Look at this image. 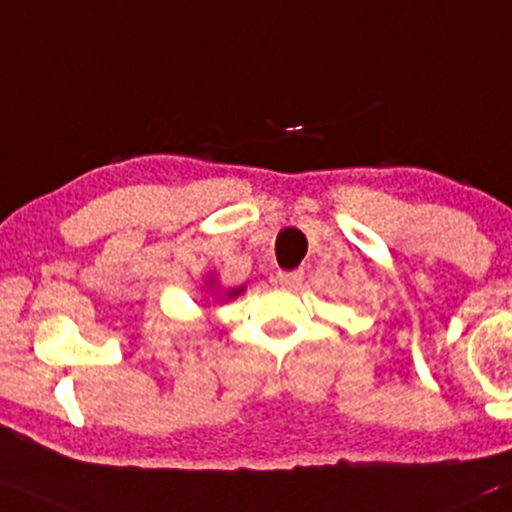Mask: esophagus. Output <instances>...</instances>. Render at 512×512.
Here are the masks:
<instances>
[{
    "mask_svg": "<svg viewBox=\"0 0 512 512\" xmlns=\"http://www.w3.org/2000/svg\"><path fill=\"white\" fill-rule=\"evenodd\" d=\"M301 280H304V270H280L277 273V282L282 287H299Z\"/></svg>",
    "mask_w": 512,
    "mask_h": 512,
    "instance_id": "esophagus-1",
    "label": "esophagus"
}]
</instances>
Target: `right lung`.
Masks as SVG:
<instances>
[{"label": "right lung", "instance_id": "1", "mask_svg": "<svg viewBox=\"0 0 512 512\" xmlns=\"http://www.w3.org/2000/svg\"><path fill=\"white\" fill-rule=\"evenodd\" d=\"M244 292V287H239V289H232V292H227L225 296H230V299H232V296H237V294H242Z\"/></svg>", "mask_w": 512, "mask_h": 512}]
</instances>
